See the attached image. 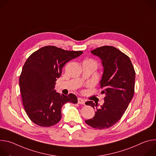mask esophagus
<instances>
[{
  "mask_svg": "<svg viewBox=\"0 0 156 156\" xmlns=\"http://www.w3.org/2000/svg\"><path fill=\"white\" fill-rule=\"evenodd\" d=\"M78 103L80 104H84L85 101H84V100L82 98H78Z\"/></svg>",
  "mask_w": 156,
  "mask_h": 156,
  "instance_id": "34e87169",
  "label": "esophagus"
}]
</instances>
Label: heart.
<instances>
[{"label": "heart", "instance_id": "heart-1", "mask_svg": "<svg viewBox=\"0 0 156 156\" xmlns=\"http://www.w3.org/2000/svg\"><path fill=\"white\" fill-rule=\"evenodd\" d=\"M86 61H87V62H91V63H94V65H96V62L94 61V60H91V59H90V60H86Z\"/></svg>", "mask_w": 156, "mask_h": 156}]
</instances>
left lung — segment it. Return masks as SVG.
I'll return each mask as SVG.
<instances>
[{"label":"left lung","instance_id":"8db88e82","mask_svg":"<svg viewBox=\"0 0 156 156\" xmlns=\"http://www.w3.org/2000/svg\"><path fill=\"white\" fill-rule=\"evenodd\" d=\"M91 52L102 61L104 69L99 83L104 89L101 93L105 96L99 108L93 101L85 103L96 109L94 117L85 122L96 129H106L122 118L131 102L134 95L135 72L129 58L113 46H102Z\"/></svg>","mask_w":156,"mask_h":156}]
</instances>
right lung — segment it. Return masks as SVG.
<instances>
[{
	"mask_svg": "<svg viewBox=\"0 0 156 156\" xmlns=\"http://www.w3.org/2000/svg\"><path fill=\"white\" fill-rule=\"evenodd\" d=\"M82 54V51L48 46L34 52L27 60L19 85L25 110L33 123L41 126H52L60 120L61 109L65 103L78 102L75 94H60L54 89L65 63Z\"/></svg>",
	"mask_w": 156,
	"mask_h": 156,
	"instance_id": "1",
	"label": "right lung"
}]
</instances>
